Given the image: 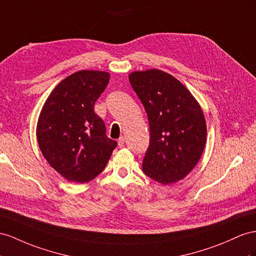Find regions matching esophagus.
I'll list each match as a JSON object with an SVG mask.
<instances>
[{"instance_id": "esophagus-1", "label": "esophagus", "mask_w": 256, "mask_h": 256, "mask_svg": "<svg viewBox=\"0 0 256 256\" xmlns=\"http://www.w3.org/2000/svg\"><path fill=\"white\" fill-rule=\"evenodd\" d=\"M118 146H119V148H122L124 146V137H120L119 140H118Z\"/></svg>"}]
</instances>
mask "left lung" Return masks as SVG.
Instances as JSON below:
<instances>
[{
	"label": "left lung",
	"instance_id": "obj_1",
	"mask_svg": "<svg viewBox=\"0 0 256 256\" xmlns=\"http://www.w3.org/2000/svg\"><path fill=\"white\" fill-rule=\"evenodd\" d=\"M128 80L145 107L150 128L142 172L163 185L182 180L206 146V124L200 104L178 78L161 70L134 71Z\"/></svg>",
	"mask_w": 256,
	"mask_h": 256
}]
</instances>
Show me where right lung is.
I'll list each match as a JSON object with an SVG mask.
<instances>
[{"label": "right lung", "instance_id": "right-lung-1", "mask_svg": "<svg viewBox=\"0 0 256 256\" xmlns=\"http://www.w3.org/2000/svg\"><path fill=\"white\" fill-rule=\"evenodd\" d=\"M109 78L104 71L74 72L52 90L41 110L38 147L50 166L69 182L83 184L94 180L116 147L94 111Z\"/></svg>", "mask_w": 256, "mask_h": 256}]
</instances>
